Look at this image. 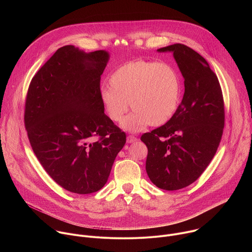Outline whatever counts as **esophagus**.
Returning <instances> with one entry per match:
<instances>
[{
	"label": "esophagus",
	"instance_id": "obj_1",
	"mask_svg": "<svg viewBox=\"0 0 252 252\" xmlns=\"http://www.w3.org/2000/svg\"><path fill=\"white\" fill-rule=\"evenodd\" d=\"M126 141H127V143H133V142L137 141V138L135 136H133V135H128L126 137Z\"/></svg>",
	"mask_w": 252,
	"mask_h": 252
}]
</instances>
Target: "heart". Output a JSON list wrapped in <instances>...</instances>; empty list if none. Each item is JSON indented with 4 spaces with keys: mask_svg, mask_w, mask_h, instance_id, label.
I'll return each instance as SVG.
<instances>
[{
    "mask_svg": "<svg viewBox=\"0 0 252 252\" xmlns=\"http://www.w3.org/2000/svg\"><path fill=\"white\" fill-rule=\"evenodd\" d=\"M110 87L100 90V101L111 121L120 123L129 109L123 127L139 131L149 124L163 126L171 120L182 100L183 83L174 67L165 63L133 60L118 67Z\"/></svg>",
    "mask_w": 252,
    "mask_h": 252,
    "instance_id": "1",
    "label": "heart"
}]
</instances>
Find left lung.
Returning <instances> with one entry per match:
<instances>
[{"label": "left lung", "mask_w": 252, "mask_h": 252, "mask_svg": "<svg viewBox=\"0 0 252 252\" xmlns=\"http://www.w3.org/2000/svg\"><path fill=\"white\" fill-rule=\"evenodd\" d=\"M158 52L172 53L185 79V94L171 120L140 139L148 147L146 169L152 183L176 190L194 183L217 153L224 103L217 75L198 53L183 44Z\"/></svg>", "instance_id": "8db88e82"}]
</instances>
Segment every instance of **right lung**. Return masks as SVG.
<instances>
[{
	"instance_id": "add662e5",
	"label": "right lung",
	"mask_w": 252,
	"mask_h": 252,
	"mask_svg": "<svg viewBox=\"0 0 252 252\" xmlns=\"http://www.w3.org/2000/svg\"><path fill=\"white\" fill-rule=\"evenodd\" d=\"M109 60L103 50L62 47L28 90L25 126L32 149L59 186L78 194L106 184L126 143V133L104 114L100 101V76Z\"/></svg>"
}]
</instances>
